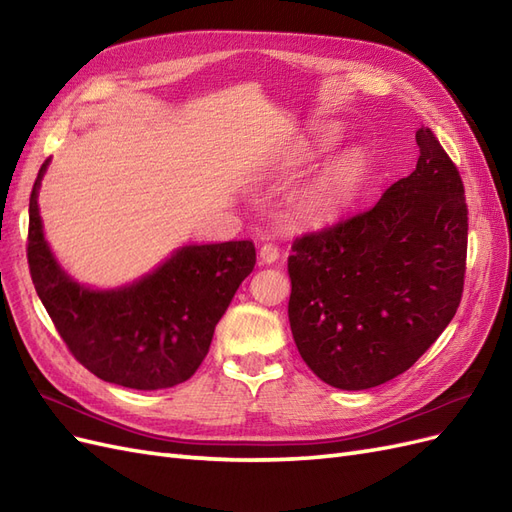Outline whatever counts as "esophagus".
Here are the masks:
<instances>
[{"mask_svg":"<svg viewBox=\"0 0 512 512\" xmlns=\"http://www.w3.org/2000/svg\"><path fill=\"white\" fill-rule=\"evenodd\" d=\"M258 256H260V262H265V265H273V262L280 258V250H277V245H273V243H265L260 247Z\"/></svg>","mask_w":512,"mask_h":512,"instance_id":"obj_1","label":"esophagus"}]
</instances>
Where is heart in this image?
Masks as SVG:
<instances>
[{
    "instance_id": "1",
    "label": "heart",
    "mask_w": 512,
    "mask_h": 512,
    "mask_svg": "<svg viewBox=\"0 0 512 512\" xmlns=\"http://www.w3.org/2000/svg\"><path fill=\"white\" fill-rule=\"evenodd\" d=\"M365 164L359 156H344L329 164L299 196V215L309 224H331L361 190Z\"/></svg>"
}]
</instances>
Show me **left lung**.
<instances>
[{"label":"left lung","instance_id":"8db88e82","mask_svg":"<svg viewBox=\"0 0 512 512\" xmlns=\"http://www.w3.org/2000/svg\"><path fill=\"white\" fill-rule=\"evenodd\" d=\"M416 168L378 203L294 239L288 320L307 367L363 391L410 369L453 320L466 277L468 205L429 128Z\"/></svg>","mask_w":512,"mask_h":512}]
</instances>
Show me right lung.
<instances>
[{
    "label": "right lung",
    "instance_id": "obj_1",
    "mask_svg": "<svg viewBox=\"0 0 512 512\" xmlns=\"http://www.w3.org/2000/svg\"><path fill=\"white\" fill-rule=\"evenodd\" d=\"M29 196L32 282L74 359L104 382L158 391L194 376L215 324L256 265L252 241L185 245L128 286L94 290L57 265L44 239L38 190Z\"/></svg>",
    "mask_w": 512,
    "mask_h": 512
}]
</instances>
